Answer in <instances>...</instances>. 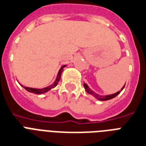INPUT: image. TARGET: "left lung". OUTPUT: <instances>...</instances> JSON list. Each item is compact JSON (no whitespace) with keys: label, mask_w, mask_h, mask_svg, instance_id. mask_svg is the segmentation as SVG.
Wrapping results in <instances>:
<instances>
[{"label":"left lung","mask_w":146,"mask_h":146,"mask_svg":"<svg viewBox=\"0 0 146 146\" xmlns=\"http://www.w3.org/2000/svg\"><path fill=\"white\" fill-rule=\"evenodd\" d=\"M125 85H124L123 87L121 88V89L120 90V91L117 92L115 93V94H112V95H105V96H103V95H98V94H97V93H95L94 91H92V90L91 89V88H90L88 86L87 84L84 83V88H85V91L87 92V93H88V94H90V95H92V96H94L95 98H97V99L99 101H107V100H109V99H111V98H115V97H116V96L119 95V93L121 92V91L123 90L124 87H125Z\"/></svg>","instance_id":"8db88e82"}]
</instances>
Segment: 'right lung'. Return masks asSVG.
Here are the masks:
<instances>
[{"label":"right lung","instance_id":"obj_1","mask_svg":"<svg viewBox=\"0 0 146 146\" xmlns=\"http://www.w3.org/2000/svg\"><path fill=\"white\" fill-rule=\"evenodd\" d=\"M66 66V65H63V66L61 67L60 70H59L58 73V75H57V78L54 82L53 84L51 85H49L48 87L46 88H29V87H25V86H23L22 85H21L23 88H25V89L27 90V92H31V93H34V94H36V95H40V94H44V93L47 92L48 91H50L51 89L54 88V87H56L57 85H58V82L60 81L61 79V73L63 72V68H64V67Z\"/></svg>","mask_w":146,"mask_h":146}]
</instances>
